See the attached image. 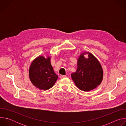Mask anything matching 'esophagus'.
Masks as SVG:
<instances>
[{
	"label": "esophagus",
	"instance_id": "obj_1",
	"mask_svg": "<svg viewBox=\"0 0 126 126\" xmlns=\"http://www.w3.org/2000/svg\"><path fill=\"white\" fill-rule=\"evenodd\" d=\"M60 77L61 79H63V78L66 77V76H65V75H60Z\"/></svg>",
	"mask_w": 126,
	"mask_h": 126
}]
</instances>
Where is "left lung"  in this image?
I'll list each match as a JSON object with an SVG mask.
<instances>
[{
    "mask_svg": "<svg viewBox=\"0 0 126 126\" xmlns=\"http://www.w3.org/2000/svg\"><path fill=\"white\" fill-rule=\"evenodd\" d=\"M88 54L86 59L83 55ZM71 77L76 86L82 91H90L97 87L102 82L103 71L97 59L89 52H83L78 58L77 68Z\"/></svg>",
    "mask_w": 126,
    "mask_h": 126,
    "instance_id": "1",
    "label": "left lung"
}]
</instances>
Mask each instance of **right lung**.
Wrapping results in <instances>:
<instances>
[{
	"mask_svg": "<svg viewBox=\"0 0 126 126\" xmlns=\"http://www.w3.org/2000/svg\"><path fill=\"white\" fill-rule=\"evenodd\" d=\"M50 57L39 56L31 63L29 69V78L34 86L43 90L52 88L58 79L51 64Z\"/></svg>",
	"mask_w": 126,
	"mask_h": 126,
	"instance_id": "1",
	"label": "right lung"
}]
</instances>
